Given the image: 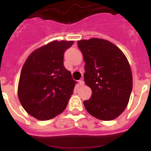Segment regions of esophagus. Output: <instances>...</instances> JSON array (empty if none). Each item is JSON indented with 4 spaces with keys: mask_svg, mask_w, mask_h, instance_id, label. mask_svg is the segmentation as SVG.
Masks as SVG:
<instances>
[{
    "mask_svg": "<svg viewBox=\"0 0 151 151\" xmlns=\"http://www.w3.org/2000/svg\"><path fill=\"white\" fill-rule=\"evenodd\" d=\"M84 84H85V82L82 79L78 81V85H79V86H82V85H84Z\"/></svg>",
    "mask_w": 151,
    "mask_h": 151,
    "instance_id": "esophagus-1",
    "label": "esophagus"
}]
</instances>
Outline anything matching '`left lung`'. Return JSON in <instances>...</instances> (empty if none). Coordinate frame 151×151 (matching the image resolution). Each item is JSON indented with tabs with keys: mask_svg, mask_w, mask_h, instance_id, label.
Instances as JSON below:
<instances>
[{
	"mask_svg": "<svg viewBox=\"0 0 151 151\" xmlns=\"http://www.w3.org/2000/svg\"><path fill=\"white\" fill-rule=\"evenodd\" d=\"M77 45L85 62V82L92 91L84 106L95 118L114 119L126 108L132 89V75L127 58L106 40L91 38L78 41Z\"/></svg>",
	"mask_w": 151,
	"mask_h": 151,
	"instance_id": "1",
	"label": "left lung"
}]
</instances>
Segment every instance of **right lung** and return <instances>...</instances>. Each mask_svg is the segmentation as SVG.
Here are the masks:
<instances>
[{
  "mask_svg": "<svg viewBox=\"0 0 151 151\" xmlns=\"http://www.w3.org/2000/svg\"><path fill=\"white\" fill-rule=\"evenodd\" d=\"M73 41H52L33 51L22 66L18 97L22 107L39 120L62 113L76 82L64 67V53Z\"/></svg>",
  "mask_w": 151,
  "mask_h": 151,
  "instance_id": "1",
  "label": "right lung"
}]
</instances>
